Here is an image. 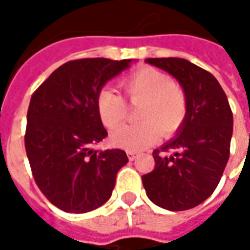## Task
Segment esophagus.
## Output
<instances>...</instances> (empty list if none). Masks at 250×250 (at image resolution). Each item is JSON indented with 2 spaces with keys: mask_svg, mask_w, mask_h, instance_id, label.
I'll use <instances>...</instances> for the list:
<instances>
[{
  "mask_svg": "<svg viewBox=\"0 0 250 250\" xmlns=\"http://www.w3.org/2000/svg\"><path fill=\"white\" fill-rule=\"evenodd\" d=\"M127 157H128V159L130 161H134L136 158V152L135 151H127Z\"/></svg>",
  "mask_w": 250,
  "mask_h": 250,
  "instance_id": "34e87169",
  "label": "esophagus"
}]
</instances>
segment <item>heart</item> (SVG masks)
<instances>
[{
  "instance_id": "obj_1",
  "label": "heart",
  "mask_w": 250,
  "mask_h": 250,
  "mask_svg": "<svg viewBox=\"0 0 250 250\" xmlns=\"http://www.w3.org/2000/svg\"><path fill=\"white\" fill-rule=\"evenodd\" d=\"M120 85L131 103H142L138 109L142 122L115 131L111 136L115 146L139 151L157 142L161 131L171 135L185 122L186 96L167 75L154 68H141L125 76ZM96 111L102 123L114 130L123 123L127 105L120 95L104 88L96 96Z\"/></svg>"
}]
</instances>
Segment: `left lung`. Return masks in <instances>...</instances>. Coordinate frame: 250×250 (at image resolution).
Here are the masks:
<instances>
[{
    "instance_id": "obj_1",
    "label": "left lung",
    "mask_w": 250,
    "mask_h": 250,
    "mask_svg": "<svg viewBox=\"0 0 250 250\" xmlns=\"http://www.w3.org/2000/svg\"><path fill=\"white\" fill-rule=\"evenodd\" d=\"M182 87L188 114L175 135L152 152L155 167L142 177L151 202L171 211L198 206L220 184L229 159L233 114L224 89L210 72L179 57L146 59Z\"/></svg>"
}]
</instances>
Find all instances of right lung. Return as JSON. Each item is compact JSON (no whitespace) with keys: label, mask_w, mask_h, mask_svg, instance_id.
Segmentation results:
<instances>
[{"label":"right lung","mask_w":250,"mask_h":250,"mask_svg":"<svg viewBox=\"0 0 250 250\" xmlns=\"http://www.w3.org/2000/svg\"><path fill=\"white\" fill-rule=\"evenodd\" d=\"M134 60L104 57L68 62L52 72L30 99L25 150L39 188L66 213L104 205L116 174L128 162L123 150H93L107 136L96 111L105 83Z\"/></svg>","instance_id":"obj_1"}]
</instances>
